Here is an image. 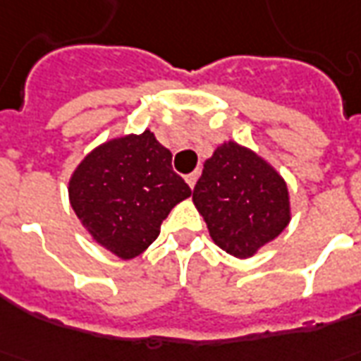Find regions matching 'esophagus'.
<instances>
[{"instance_id": "1", "label": "esophagus", "mask_w": 361, "mask_h": 361, "mask_svg": "<svg viewBox=\"0 0 361 361\" xmlns=\"http://www.w3.org/2000/svg\"><path fill=\"white\" fill-rule=\"evenodd\" d=\"M199 170H195V172H191V173H188V176H185V181H188V185L191 189L195 188V183H197V180H199Z\"/></svg>"}]
</instances>
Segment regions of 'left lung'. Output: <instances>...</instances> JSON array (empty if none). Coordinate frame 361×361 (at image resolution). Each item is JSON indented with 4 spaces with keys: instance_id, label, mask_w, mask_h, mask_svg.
Returning a JSON list of instances; mask_svg holds the SVG:
<instances>
[{
    "instance_id": "left-lung-1",
    "label": "left lung",
    "mask_w": 361,
    "mask_h": 361,
    "mask_svg": "<svg viewBox=\"0 0 361 361\" xmlns=\"http://www.w3.org/2000/svg\"><path fill=\"white\" fill-rule=\"evenodd\" d=\"M193 201L212 241L237 258L255 255L290 220L289 191L281 176L233 141L218 147L204 162Z\"/></svg>"
}]
</instances>
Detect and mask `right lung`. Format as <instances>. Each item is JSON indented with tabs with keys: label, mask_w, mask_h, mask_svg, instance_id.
<instances>
[{
	"label": "right lung",
	"mask_w": 361,
	"mask_h": 361,
	"mask_svg": "<svg viewBox=\"0 0 361 361\" xmlns=\"http://www.w3.org/2000/svg\"><path fill=\"white\" fill-rule=\"evenodd\" d=\"M71 204L92 237L124 260L159 237L176 204L191 195L172 153L149 130L97 147L72 173Z\"/></svg>",
	"instance_id": "add662e5"
}]
</instances>
